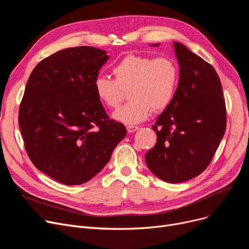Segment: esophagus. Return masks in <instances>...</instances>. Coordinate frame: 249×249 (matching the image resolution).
<instances>
[{"label":"esophagus","mask_w":249,"mask_h":249,"mask_svg":"<svg viewBox=\"0 0 249 249\" xmlns=\"http://www.w3.org/2000/svg\"><path fill=\"white\" fill-rule=\"evenodd\" d=\"M138 129H139L138 126H132V125L127 126V131H128L129 133H133V132H135L136 130H138Z\"/></svg>","instance_id":"obj_1"}]
</instances>
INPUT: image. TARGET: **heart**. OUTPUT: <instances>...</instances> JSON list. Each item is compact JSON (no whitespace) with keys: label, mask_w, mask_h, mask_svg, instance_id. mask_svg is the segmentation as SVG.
Segmentation results:
<instances>
[{"label":"heart","mask_w":249,"mask_h":249,"mask_svg":"<svg viewBox=\"0 0 249 249\" xmlns=\"http://www.w3.org/2000/svg\"><path fill=\"white\" fill-rule=\"evenodd\" d=\"M114 80L98 76L95 94L108 108H116L129 88L130 102L113 113V118L133 125L146 120L152 110L160 112L172 104L178 85L179 71L172 58L129 54L112 69Z\"/></svg>","instance_id":"1"}]
</instances>
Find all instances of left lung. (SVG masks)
Returning a JSON list of instances; mask_svg holds the SVG:
<instances>
[{
    "label": "left lung",
    "instance_id": "8db88e82",
    "mask_svg": "<svg viewBox=\"0 0 249 249\" xmlns=\"http://www.w3.org/2000/svg\"><path fill=\"white\" fill-rule=\"evenodd\" d=\"M174 48L179 65L177 93L152 126L158 140L145 161L154 176L177 184L210 164L225 133L226 107L212 65L179 42Z\"/></svg>",
    "mask_w": 249,
    "mask_h": 249
}]
</instances>
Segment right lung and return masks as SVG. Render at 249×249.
I'll list each match as a JSON object with an SVG mask.
<instances>
[{
  "label": "right lung",
  "instance_id": "1",
  "mask_svg": "<svg viewBox=\"0 0 249 249\" xmlns=\"http://www.w3.org/2000/svg\"><path fill=\"white\" fill-rule=\"evenodd\" d=\"M107 51L78 46L39 62L26 85L19 126L33 164L63 185H82L108 163L126 127L109 120L94 82Z\"/></svg>",
  "mask_w": 249,
  "mask_h": 249
}]
</instances>
